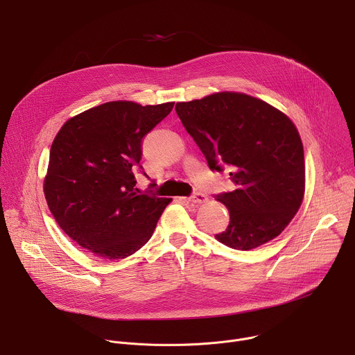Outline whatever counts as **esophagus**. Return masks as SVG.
<instances>
[{"instance_id":"obj_1","label":"esophagus","mask_w":355,"mask_h":355,"mask_svg":"<svg viewBox=\"0 0 355 355\" xmlns=\"http://www.w3.org/2000/svg\"><path fill=\"white\" fill-rule=\"evenodd\" d=\"M189 200L192 204H204L207 200V195L202 193V192H195L192 196H189Z\"/></svg>"}]
</instances>
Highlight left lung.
<instances>
[{
	"mask_svg": "<svg viewBox=\"0 0 355 355\" xmlns=\"http://www.w3.org/2000/svg\"><path fill=\"white\" fill-rule=\"evenodd\" d=\"M175 111L209 168H230L234 189L215 195L230 222L215 237L230 248L251 250L281 234L305 192L303 146L292 121L240 92L177 103Z\"/></svg>",
	"mask_w": 355,
	"mask_h": 355,
	"instance_id": "8db88e82",
	"label": "left lung"
}]
</instances>
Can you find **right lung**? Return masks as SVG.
<instances>
[{
    "label": "right lung",
    "instance_id": "obj_1",
    "mask_svg": "<svg viewBox=\"0 0 355 355\" xmlns=\"http://www.w3.org/2000/svg\"><path fill=\"white\" fill-rule=\"evenodd\" d=\"M173 107L112 101L69 119L56 135L43 187L47 207L63 232L94 256H132L173 200L141 193L133 173L143 170V137Z\"/></svg>",
    "mask_w": 355,
    "mask_h": 355
}]
</instances>
